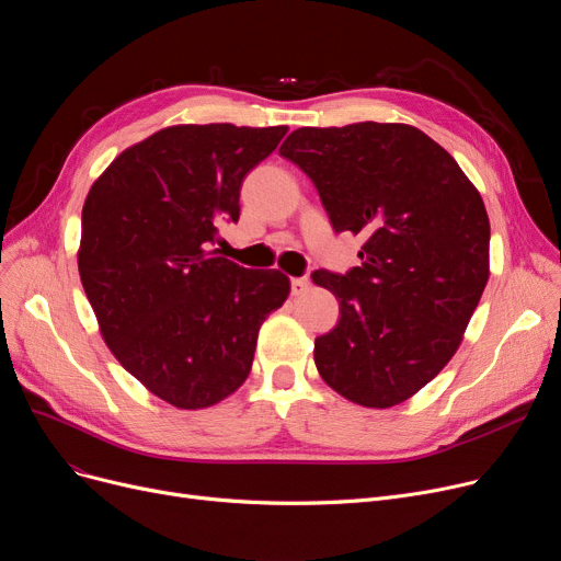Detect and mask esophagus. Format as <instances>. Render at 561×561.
<instances>
[{
	"instance_id": "34e87169",
	"label": "esophagus",
	"mask_w": 561,
	"mask_h": 561,
	"mask_svg": "<svg viewBox=\"0 0 561 561\" xmlns=\"http://www.w3.org/2000/svg\"><path fill=\"white\" fill-rule=\"evenodd\" d=\"M309 286H311V282H309L307 277H293V279H290L293 296H302L305 290H309Z\"/></svg>"
}]
</instances>
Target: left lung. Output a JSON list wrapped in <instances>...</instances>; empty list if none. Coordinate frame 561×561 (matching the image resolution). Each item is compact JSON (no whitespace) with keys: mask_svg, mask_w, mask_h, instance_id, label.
<instances>
[{"mask_svg":"<svg viewBox=\"0 0 561 561\" xmlns=\"http://www.w3.org/2000/svg\"><path fill=\"white\" fill-rule=\"evenodd\" d=\"M279 154L313 182L336 233L364 236L362 265L311 275L341 311L313 343L316 368L350 402L400 404L453 359L482 298L484 202L444 147L411 125L302 127Z\"/></svg>","mask_w":561,"mask_h":561,"instance_id":"left-lung-1","label":"left lung"}]
</instances>
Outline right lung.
Returning <instances> with one entry per match:
<instances>
[{"label":"right lung","instance_id":"add662e5","mask_svg":"<svg viewBox=\"0 0 561 561\" xmlns=\"http://www.w3.org/2000/svg\"><path fill=\"white\" fill-rule=\"evenodd\" d=\"M288 127L176 125L98 176L81 211L79 275L113 357L180 409L211 407L250 375L256 336L284 305L279 271L218 256L245 174Z\"/></svg>","mask_w":561,"mask_h":561}]
</instances>
